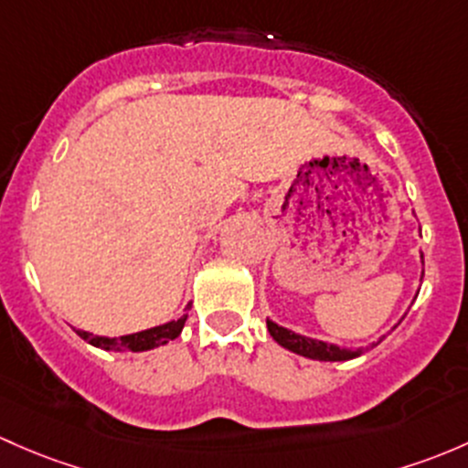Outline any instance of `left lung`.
Instances as JSON below:
<instances>
[{
    "instance_id": "obj_1",
    "label": "left lung",
    "mask_w": 468,
    "mask_h": 468,
    "mask_svg": "<svg viewBox=\"0 0 468 468\" xmlns=\"http://www.w3.org/2000/svg\"><path fill=\"white\" fill-rule=\"evenodd\" d=\"M421 260H424V255H421ZM267 329H269V334L273 336V341L278 343V346H282L284 350L300 354V356H304V358H314V361H350V358H356V356H361V354H366L367 350H372V347L378 346V343L386 338V336H381L378 341L370 343V346H366V347H341V346H336V343H327V341H318V338L303 336V334L292 332V329L269 321V318H267Z\"/></svg>"
}]
</instances>
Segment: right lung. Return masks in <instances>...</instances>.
Wrapping results in <instances>:
<instances>
[{
    "label": "right lung",
    "mask_w": 468,
    "mask_h": 468,
    "mask_svg": "<svg viewBox=\"0 0 468 468\" xmlns=\"http://www.w3.org/2000/svg\"><path fill=\"white\" fill-rule=\"evenodd\" d=\"M186 318H188V314H184V316L176 318V321L156 324V327L144 329V332L125 334V336L121 338L93 336L91 332H85V329H76V334L80 338H85L90 346L101 347V350H107V352H147L175 341V338L181 334V329H184Z\"/></svg>",
    "instance_id": "add662e5"
}]
</instances>
